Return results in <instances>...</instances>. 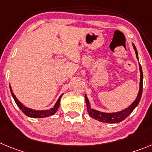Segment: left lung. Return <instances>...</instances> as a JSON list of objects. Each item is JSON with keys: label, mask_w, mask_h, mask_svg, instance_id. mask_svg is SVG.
Here are the masks:
<instances>
[{"label": "left lung", "mask_w": 152, "mask_h": 152, "mask_svg": "<svg viewBox=\"0 0 152 152\" xmlns=\"http://www.w3.org/2000/svg\"><path fill=\"white\" fill-rule=\"evenodd\" d=\"M134 45V48L135 49L136 52V55H137V58L138 59V52H137V49H136L135 46ZM139 60V59H138ZM140 91L138 93V95H137V98H136L135 101L132 103L128 108L125 109V110H122L121 112H118V113H101L100 111H97V110H94V109L91 108L90 103H89L88 99L86 97V95L85 96V98H86V104H87V110L88 112V114L91 117H92L93 118L96 119L97 121H101V122H105V123H118L122 121L123 120L126 118L127 116H129V115L134 111V109L137 106V105L140 103V100L141 99L142 94V80H143V73L142 70L141 65L140 64Z\"/></svg>", "instance_id": "8db88e82"}]
</instances>
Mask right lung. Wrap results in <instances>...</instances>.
<instances>
[{
    "instance_id": "right-lung-1",
    "label": "right lung",
    "mask_w": 152,
    "mask_h": 152,
    "mask_svg": "<svg viewBox=\"0 0 152 152\" xmlns=\"http://www.w3.org/2000/svg\"><path fill=\"white\" fill-rule=\"evenodd\" d=\"M10 91H11V94H12V97H13L14 100H15V103L17 104V106L19 107L21 110L22 111V113H24L25 115H26L28 117H31V118H43V117H48V116H51V115H53L58 110V107H59V105H60V100H61V96L60 97L58 98V101L56 102L55 105L54 106L53 108L50 109L49 110H42V111H37V110H31V109L28 108L26 106H24L21 102H19L18 100V99L15 97V96L14 95L13 92L12 91V89H11L10 87Z\"/></svg>"
}]
</instances>
